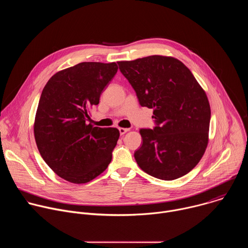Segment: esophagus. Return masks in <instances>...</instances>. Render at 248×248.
Wrapping results in <instances>:
<instances>
[{
  "mask_svg": "<svg viewBox=\"0 0 248 248\" xmlns=\"http://www.w3.org/2000/svg\"><path fill=\"white\" fill-rule=\"evenodd\" d=\"M129 129L128 128H124V127H119V131H120V134L121 135H124L125 134Z\"/></svg>",
  "mask_w": 248,
  "mask_h": 248,
  "instance_id": "34e87169",
  "label": "esophagus"
}]
</instances>
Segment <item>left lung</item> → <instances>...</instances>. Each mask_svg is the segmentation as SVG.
I'll return each mask as SVG.
<instances>
[{"mask_svg": "<svg viewBox=\"0 0 248 248\" xmlns=\"http://www.w3.org/2000/svg\"><path fill=\"white\" fill-rule=\"evenodd\" d=\"M142 107L153 109V129H140L142 145L134 158L154 178L172 181L201 160L209 140L207 95L188 67L172 57L149 56L118 62Z\"/></svg>", "mask_w": 248, "mask_h": 248, "instance_id": "1", "label": "left lung"}]
</instances>
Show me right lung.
Listing matches in <instances>:
<instances>
[{
  "mask_svg": "<svg viewBox=\"0 0 248 248\" xmlns=\"http://www.w3.org/2000/svg\"><path fill=\"white\" fill-rule=\"evenodd\" d=\"M117 72L116 62H80L55 74L42 91L35 141L46 164L69 183H89L112 161L119 129L93 126L87 121Z\"/></svg>",
  "mask_w": 248,
  "mask_h": 248,
  "instance_id": "obj_1",
  "label": "right lung"
}]
</instances>
